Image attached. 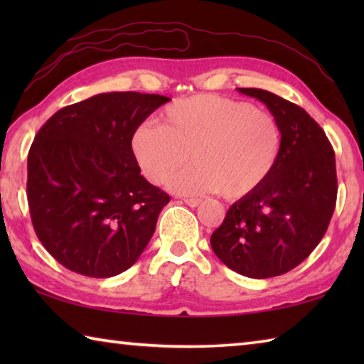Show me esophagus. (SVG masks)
Instances as JSON below:
<instances>
[{
	"mask_svg": "<svg viewBox=\"0 0 364 364\" xmlns=\"http://www.w3.org/2000/svg\"><path fill=\"white\" fill-rule=\"evenodd\" d=\"M183 202L189 207H197L200 204V199H196V197H186V199H183Z\"/></svg>",
	"mask_w": 364,
	"mask_h": 364,
	"instance_id": "esophagus-1",
	"label": "esophagus"
}]
</instances>
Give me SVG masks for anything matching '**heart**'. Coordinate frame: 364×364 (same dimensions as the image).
I'll use <instances>...</instances> for the list:
<instances>
[{"instance_id":"b5f03b06","label":"heart","mask_w":364,"mask_h":364,"mask_svg":"<svg viewBox=\"0 0 364 364\" xmlns=\"http://www.w3.org/2000/svg\"><path fill=\"white\" fill-rule=\"evenodd\" d=\"M132 151L143 175L154 184L170 178L178 194L218 193L241 199L260 189L282 151V130L273 114L249 102L218 95L183 97L160 114V127L144 123L132 136Z\"/></svg>"}]
</instances>
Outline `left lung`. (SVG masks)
I'll return each mask as SVG.
<instances>
[{
  "mask_svg": "<svg viewBox=\"0 0 364 364\" xmlns=\"http://www.w3.org/2000/svg\"><path fill=\"white\" fill-rule=\"evenodd\" d=\"M237 91L276 117L282 151L268 181L234 202L210 244L228 268L264 279L297 267L323 239L336 207V156L323 128L297 104L267 90Z\"/></svg>",
  "mask_w": 364,
  "mask_h": 364,
  "instance_id": "left-lung-1",
  "label": "left lung"
}]
</instances>
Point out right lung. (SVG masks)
<instances>
[{
  "label": "right lung",
  "mask_w": 364,
  "mask_h": 364,
  "mask_svg": "<svg viewBox=\"0 0 364 364\" xmlns=\"http://www.w3.org/2000/svg\"><path fill=\"white\" fill-rule=\"evenodd\" d=\"M170 97L115 91L58 110L28 152L35 232L67 269L112 278L138 260L170 196L141 175L136 128Z\"/></svg>",
  "instance_id": "add662e5"
}]
</instances>
